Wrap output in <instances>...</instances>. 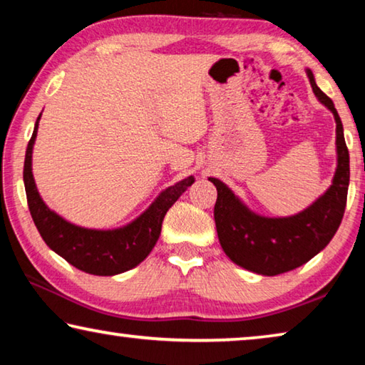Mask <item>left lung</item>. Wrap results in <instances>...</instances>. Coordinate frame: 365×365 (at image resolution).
Wrapping results in <instances>:
<instances>
[{
  "instance_id": "1",
  "label": "left lung",
  "mask_w": 365,
  "mask_h": 365,
  "mask_svg": "<svg viewBox=\"0 0 365 365\" xmlns=\"http://www.w3.org/2000/svg\"><path fill=\"white\" fill-rule=\"evenodd\" d=\"M314 95L329 108L336 119L338 168L333 185L322 198L290 217H264L249 211L235 193L217 178L210 182L217 190L215 222L222 251L232 262L262 275H279L307 264L328 246L344 216L349 187V150L338 111L308 70Z\"/></svg>"
}]
</instances>
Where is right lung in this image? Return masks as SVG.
I'll return each mask as SVG.
<instances>
[{
    "instance_id": "obj_1",
    "label": "right lung",
    "mask_w": 365,
    "mask_h": 365,
    "mask_svg": "<svg viewBox=\"0 0 365 365\" xmlns=\"http://www.w3.org/2000/svg\"><path fill=\"white\" fill-rule=\"evenodd\" d=\"M39 119L41 116L37 118L34 133L26 149L23 177L27 206L42 239L53 252L86 274L116 275L135 267L148 257L152 247L155 246L168 208L180 198V195L195 182V178L187 177L185 180L164 190L149 206V210H145L130 225L119 230L96 231L70 225L47 208L39 197L32 177V145L37 135Z\"/></svg>"
}]
</instances>
